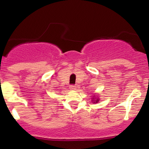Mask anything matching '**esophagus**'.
<instances>
[{
    "instance_id": "obj_1",
    "label": "esophagus",
    "mask_w": 149,
    "mask_h": 149,
    "mask_svg": "<svg viewBox=\"0 0 149 149\" xmlns=\"http://www.w3.org/2000/svg\"><path fill=\"white\" fill-rule=\"evenodd\" d=\"M69 88H70V90H76V85H71V86L69 87Z\"/></svg>"
}]
</instances>
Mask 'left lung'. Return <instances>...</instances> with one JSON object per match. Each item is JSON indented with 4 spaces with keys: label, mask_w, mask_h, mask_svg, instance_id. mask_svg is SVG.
Instances as JSON below:
<instances>
[{
    "label": "left lung",
    "mask_w": 149,
    "mask_h": 149,
    "mask_svg": "<svg viewBox=\"0 0 149 149\" xmlns=\"http://www.w3.org/2000/svg\"><path fill=\"white\" fill-rule=\"evenodd\" d=\"M99 101H100V99H99L98 96H96V95H94L93 96V98L92 99V103L95 104V103H97V102H99Z\"/></svg>",
    "instance_id": "1"
}]
</instances>
